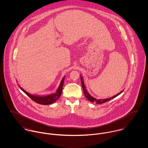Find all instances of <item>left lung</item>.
I'll list each match as a JSON object with an SVG mask.
<instances>
[{
  "label": "left lung",
  "mask_w": 148,
  "mask_h": 148,
  "mask_svg": "<svg viewBox=\"0 0 148 148\" xmlns=\"http://www.w3.org/2000/svg\"><path fill=\"white\" fill-rule=\"evenodd\" d=\"M80 79H81V82H82V87H83V91H84V93L85 96L86 97V98L89 100L90 102H92V103H95L96 104H103V103H106L112 99H113L114 98H115L116 97H117V96H119V95H120L123 92V90H121L120 93H119L118 94L112 96V97H110V98H108V99H96L95 98H94L93 97H92V96H90L89 93L88 92V91L86 90V88H85V86L84 83V80H83V79L82 77V76H80Z\"/></svg>",
  "instance_id": "1"
}]
</instances>
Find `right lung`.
<instances>
[{
    "label": "right lung",
    "instance_id": "obj_1",
    "mask_svg": "<svg viewBox=\"0 0 148 148\" xmlns=\"http://www.w3.org/2000/svg\"><path fill=\"white\" fill-rule=\"evenodd\" d=\"M64 78H65V76L62 80L60 85L58 87V90H56V92L55 93L51 94V95H48L46 96H38V95H31L28 92H26L19 85V86L20 87V88L21 89V90L23 92H24L30 99H31L35 102L38 103V104H42V105H49V104H53L55 102H56V100H58L59 98L60 97V96H61L62 90H63V86Z\"/></svg>",
    "mask_w": 148,
    "mask_h": 148
}]
</instances>
